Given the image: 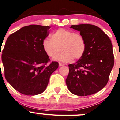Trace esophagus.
Listing matches in <instances>:
<instances>
[{
	"mask_svg": "<svg viewBox=\"0 0 120 120\" xmlns=\"http://www.w3.org/2000/svg\"><path fill=\"white\" fill-rule=\"evenodd\" d=\"M64 66V64H62V63L60 62L59 63V66Z\"/></svg>",
	"mask_w": 120,
	"mask_h": 120,
	"instance_id": "obj_1",
	"label": "esophagus"
}]
</instances>
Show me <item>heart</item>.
<instances>
[{
	"instance_id": "heart-1",
	"label": "heart",
	"mask_w": 120,
	"mask_h": 120,
	"mask_svg": "<svg viewBox=\"0 0 120 120\" xmlns=\"http://www.w3.org/2000/svg\"><path fill=\"white\" fill-rule=\"evenodd\" d=\"M51 39L43 41L42 46L49 57H57L61 50V55L55 60L69 62L73 59L79 60L84 55L86 43L84 37L79 33L65 29H59L52 33Z\"/></svg>"
}]
</instances>
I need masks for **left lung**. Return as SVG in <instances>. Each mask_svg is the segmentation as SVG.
<instances>
[{
  "label": "left lung",
  "instance_id": "1",
  "mask_svg": "<svg viewBox=\"0 0 120 120\" xmlns=\"http://www.w3.org/2000/svg\"><path fill=\"white\" fill-rule=\"evenodd\" d=\"M70 28L80 32L86 49L81 58L69 65L66 85L77 96L93 94L102 89L109 80L114 66L113 45L109 37L96 26L82 24Z\"/></svg>",
  "mask_w": 120,
  "mask_h": 120
}]
</instances>
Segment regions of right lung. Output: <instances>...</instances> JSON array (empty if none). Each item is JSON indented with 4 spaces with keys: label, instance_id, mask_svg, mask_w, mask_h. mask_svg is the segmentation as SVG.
<instances>
[{
    "label": "right lung",
    "instance_id": "obj_1",
    "mask_svg": "<svg viewBox=\"0 0 120 120\" xmlns=\"http://www.w3.org/2000/svg\"><path fill=\"white\" fill-rule=\"evenodd\" d=\"M50 28L36 24L23 27L10 35L5 43L2 55L5 78L23 94L43 93L58 68L57 62L47 65L50 59L42 46Z\"/></svg>",
    "mask_w": 120,
    "mask_h": 120
}]
</instances>
